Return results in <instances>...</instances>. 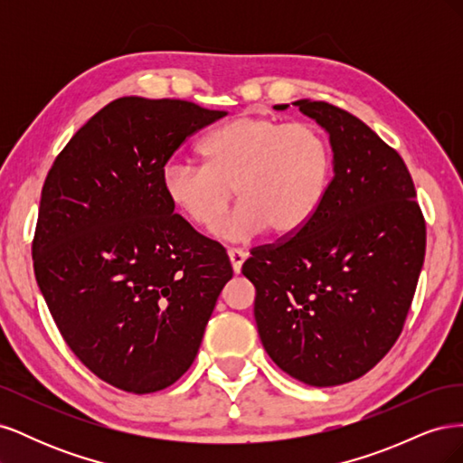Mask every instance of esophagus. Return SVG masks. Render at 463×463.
<instances>
[{
    "label": "esophagus",
    "instance_id": "obj_1",
    "mask_svg": "<svg viewBox=\"0 0 463 463\" xmlns=\"http://www.w3.org/2000/svg\"><path fill=\"white\" fill-rule=\"evenodd\" d=\"M228 257H230L233 272L240 274V272H241V266H243V262H245V259H247L245 250H243V249H230V250H228Z\"/></svg>",
    "mask_w": 463,
    "mask_h": 463
}]
</instances>
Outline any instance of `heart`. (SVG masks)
I'll list each match as a JSON object with an SVG mask.
<instances>
[{
    "label": "heart",
    "mask_w": 463,
    "mask_h": 463,
    "mask_svg": "<svg viewBox=\"0 0 463 463\" xmlns=\"http://www.w3.org/2000/svg\"><path fill=\"white\" fill-rule=\"evenodd\" d=\"M203 162L172 160L162 170L165 199L193 226L213 228L240 199L214 233L223 241H247L269 230L288 237L313 220L325 199L332 152L309 123L270 116H241L203 143Z\"/></svg>",
    "instance_id": "b5f03b06"
}]
</instances>
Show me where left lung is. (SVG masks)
<instances>
[{"label":"left lung","mask_w":463,"mask_h":463,"mask_svg":"<svg viewBox=\"0 0 463 463\" xmlns=\"http://www.w3.org/2000/svg\"><path fill=\"white\" fill-rule=\"evenodd\" d=\"M291 104L328 133L334 177L313 220L250 250L241 272L257 289L270 359L305 384L338 386L398 340L423 269L425 220L402 156L369 125L326 102Z\"/></svg>","instance_id":"1"}]
</instances>
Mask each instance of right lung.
I'll return each mask as SVG.
<instances>
[{"mask_svg": "<svg viewBox=\"0 0 463 463\" xmlns=\"http://www.w3.org/2000/svg\"><path fill=\"white\" fill-rule=\"evenodd\" d=\"M226 114L118 98L73 135L42 187L38 288L73 354L119 390L174 384L233 276L226 249L174 214L162 189L179 145Z\"/></svg>", "mask_w": 463, "mask_h": 463, "instance_id": "obj_1", "label": "right lung"}]
</instances>
